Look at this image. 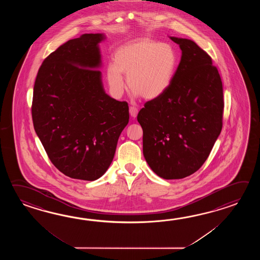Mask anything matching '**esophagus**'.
<instances>
[{
  "mask_svg": "<svg viewBox=\"0 0 260 260\" xmlns=\"http://www.w3.org/2000/svg\"><path fill=\"white\" fill-rule=\"evenodd\" d=\"M129 112H130V115H131L133 118H136L138 113V108H136V107H134V106L130 107Z\"/></svg>",
  "mask_w": 260,
  "mask_h": 260,
  "instance_id": "obj_1",
  "label": "esophagus"
}]
</instances>
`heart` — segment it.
Instances as JSON below:
<instances>
[{
    "label": "heart",
    "mask_w": 260,
    "mask_h": 260,
    "mask_svg": "<svg viewBox=\"0 0 260 260\" xmlns=\"http://www.w3.org/2000/svg\"><path fill=\"white\" fill-rule=\"evenodd\" d=\"M114 63L107 68L111 90L121 95L125 87L123 75L135 95L156 100L169 89L177 66V52L171 44L149 38L122 44L114 53Z\"/></svg>",
    "instance_id": "b5f03b06"
}]
</instances>
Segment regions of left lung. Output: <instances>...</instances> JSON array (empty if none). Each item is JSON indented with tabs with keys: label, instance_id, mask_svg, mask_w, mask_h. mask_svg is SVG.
Masks as SVG:
<instances>
[{
	"label": "left lung",
	"instance_id": "1",
	"mask_svg": "<svg viewBox=\"0 0 260 260\" xmlns=\"http://www.w3.org/2000/svg\"><path fill=\"white\" fill-rule=\"evenodd\" d=\"M170 39L182 52L173 82L145 104L138 121L151 170L165 179H180L199 170L210 154L222 129L224 100L210 55L191 40Z\"/></svg>",
	"mask_w": 260,
	"mask_h": 260
}]
</instances>
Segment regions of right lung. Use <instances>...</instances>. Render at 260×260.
<instances>
[{
  "mask_svg": "<svg viewBox=\"0 0 260 260\" xmlns=\"http://www.w3.org/2000/svg\"><path fill=\"white\" fill-rule=\"evenodd\" d=\"M102 34L70 40L44 59L35 80L34 129L52 164L67 177H102L129 122V108L106 94Z\"/></svg>",
  "mask_w": 260,
  "mask_h": 260,
  "instance_id": "add662e5",
  "label": "right lung"
}]
</instances>
